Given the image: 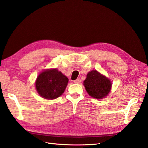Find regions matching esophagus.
<instances>
[{"label": "esophagus", "mask_w": 148, "mask_h": 148, "mask_svg": "<svg viewBox=\"0 0 148 148\" xmlns=\"http://www.w3.org/2000/svg\"><path fill=\"white\" fill-rule=\"evenodd\" d=\"M80 82H81V80H80L79 79H77L74 81V83H75V84H79Z\"/></svg>", "instance_id": "34e87169"}]
</instances>
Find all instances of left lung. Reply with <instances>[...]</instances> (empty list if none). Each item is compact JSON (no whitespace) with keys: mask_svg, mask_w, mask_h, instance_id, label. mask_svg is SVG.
I'll list each match as a JSON object with an SVG mask.
<instances>
[{"mask_svg":"<svg viewBox=\"0 0 148 148\" xmlns=\"http://www.w3.org/2000/svg\"><path fill=\"white\" fill-rule=\"evenodd\" d=\"M84 86L90 96L97 99L105 98L112 88L110 80L94 70L87 74L86 79L84 81Z\"/></svg>","mask_w":148,"mask_h":148,"instance_id":"left-lung-1","label":"left lung"}]
</instances>
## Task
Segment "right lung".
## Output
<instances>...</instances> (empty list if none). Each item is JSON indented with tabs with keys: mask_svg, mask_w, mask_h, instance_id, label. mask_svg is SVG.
I'll return each mask as SVG.
<instances>
[{
	"mask_svg": "<svg viewBox=\"0 0 148 148\" xmlns=\"http://www.w3.org/2000/svg\"><path fill=\"white\" fill-rule=\"evenodd\" d=\"M69 82L66 76L57 69H47L37 77L35 86L36 91L42 98L52 100L63 93Z\"/></svg>",
	"mask_w": 148,
	"mask_h": 148,
	"instance_id": "1",
	"label": "right lung"
}]
</instances>
